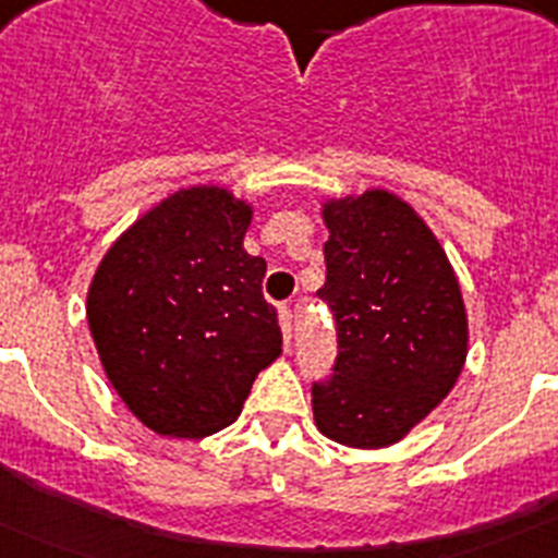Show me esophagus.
<instances>
[{
    "label": "esophagus",
    "mask_w": 558,
    "mask_h": 558,
    "mask_svg": "<svg viewBox=\"0 0 558 558\" xmlns=\"http://www.w3.org/2000/svg\"><path fill=\"white\" fill-rule=\"evenodd\" d=\"M279 327H282L284 347H290V338H293V315H290V307H279Z\"/></svg>",
    "instance_id": "obj_1"
}]
</instances>
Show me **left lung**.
<instances>
[{
	"label": "left lung",
	"mask_w": 558,
	"mask_h": 558,
	"mask_svg": "<svg viewBox=\"0 0 558 558\" xmlns=\"http://www.w3.org/2000/svg\"><path fill=\"white\" fill-rule=\"evenodd\" d=\"M322 218L338 363L315 427L352 450L399 445L456 388L470 352L461 284L430 226L383 186L327 195Z\"/></svg>",
	"instance_id": "1"
}]
</instances>
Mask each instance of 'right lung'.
Segmentation results:
<instances>
[{
    "label": "right lung",
    "instance_id": "right-lung-1",
    "mask_svg": "<svg viewBox=\"0 0 558 558\" xmlns=\"http://www.w3.org/2000/svg\"><path fill=\"white\" fill-rule=\"evenodd\" d=\"M251 218L229 186H186L133 220L92 276L86 318L102 372L159 436L229 427L282 354L265 259L243 248Z\"/></svg>",
    "mask_w": 558,
    "mask_h": 558
}]
</instances>
